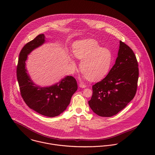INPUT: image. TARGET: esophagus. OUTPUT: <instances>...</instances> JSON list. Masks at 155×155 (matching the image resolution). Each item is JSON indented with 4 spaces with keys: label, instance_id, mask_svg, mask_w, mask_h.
Listing matches in <instances>:
<instances>
[{
    "label": "esophagus",
    "instance_id": "obj_1",
    "mask_svg": "<svg viewBox=\"0 0 155 155\" xmlns=\"http://www.w3.org/2000/svg\"><path fill=\"white\" fill-rule=\"evenodd\" d=\"M79 86L80 88H86L87 87V85L84 84H79Z\"/></svg>",
    "mask_w": 155,
    "mask_h": 155
}]
</instances>
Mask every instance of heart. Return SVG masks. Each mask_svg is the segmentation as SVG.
Listing matches in <instances>:
<instances>
[{
	"instance_id": "obj_1",
	"label": "heart",
	"mask_w": 155,
	"mask_h": 155,
	"mask_svg": "<svg viewBox=\"0 0 155 155\" xmlns=\"http://www.w3.org/2000/svg\"><path fill=\"white\" fill-rule=\"evenodd\" d=\"M74 56L82 60L80 69L91 81L103 78L108 73L112 63L110 51L102 48L95 40L89 39L79 41L73 45ZM70 61L74 63L72 57Z\"/></svg>"
}]
</instances>
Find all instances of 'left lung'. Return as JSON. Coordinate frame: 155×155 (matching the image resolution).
Returning <instances> with one entry per match:
<instances>
[{
  "label": "left lung",
  "instance_id": "8db88e82",
  "mask_svg": "<svg viewBox=\"0 0 155 155\" xmlns=\"http://www.w3.org/2000/svg\"><path fill=\"white\" fill-rule=\"evenodd\" d=\"M138 66L133 50L120 41L114 65L106 78L92 86V95L88 104L95 114L111 117L133 100L137 89Z\"/></svg>",
  "mask_w": 155,
  "mask_h": 155
}]
</instances>
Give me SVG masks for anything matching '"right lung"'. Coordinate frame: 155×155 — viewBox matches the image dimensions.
Returning a JSON list of instances; mask_svg holds the SVG:
<instances>
[{"label":"right lung","instance_id":"obj_1","mask_svg":"<svg viewBox=\"0 0 155 155\" xmlns=\"http://www.w3.org/2000/svg\"><path fill=\"white\" fill-rule=\"evenodd\" d=\"M41 34L22 48L17 67V77L21 95L26 104L32 110L49 117L60 115L66 109L71 98L78 89L76 79L67 76L58 83L47 87L36 85L27 73L25 61L27 55L45 42Z\"/></svg>","mask_w":155,"mask_h":155}]
</instances>
